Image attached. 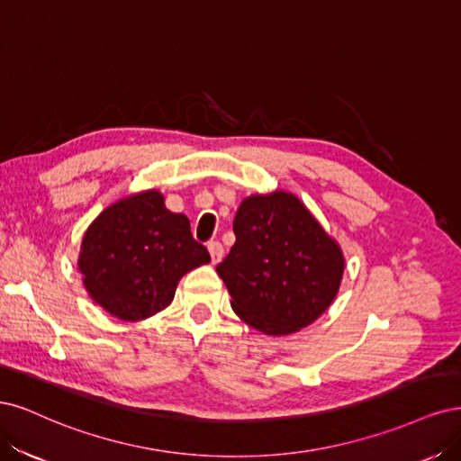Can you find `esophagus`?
Listing matches in <instances>:
<instances>
[{"label": "esophagus", "instance_id": "esophagus-1", "mask_svg": "<svg viewBox=\"0 0 461 461\" xmlns=\"http://www.w3.org/2000/svg\"><path fill=\"white\" fill-rule=\"evenodd\" d=\"M209 252H211L212 264H218L221 258H224V247H221L218 241L209 243Z\"/></svg>", "mask_w": 461, "mask_h": 461}]
</instances>
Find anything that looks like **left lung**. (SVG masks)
I'll return each mask as SVG.
<instances>
[{
	"label": "left lung",
	"mask_w": 461,
	"mask_h": 461,
	"mask_svg": "<svg viewBox=\"0 0 461 461\" xmlns=\"http://www.w3.org/2000/svg\"><path fill=\"white\" fill-rule=\"evenodd\" d=\"M233 233L235 245L216 272L250 328L291 335L331 306L345 272L343 250L299 197L281 189L249 195Z\"/></svg>",
	"instance_id": "8db88e82"
}]
</instances>
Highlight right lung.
I'll use <instances>...</instances> for the list:
<instances>
[{
  "mask_svg": "<svg viewBox=\"0 0 461 461\" xmlns=\"http://www.w3.org/2000/svg\"><path fill=\"white\" fill-rule=\"evenodd\" d=\"M209 262L187 216L170 212L165 195L147 189L118 199L92 221L78 270L95 304L118 320L138 321L165 310L182 276Z\"/></svg>",
  "mask_w": 461,
  "mask_h": 461,
  "instance_id": "obj_1",
  "label": "right lung"
}]
</instances>
